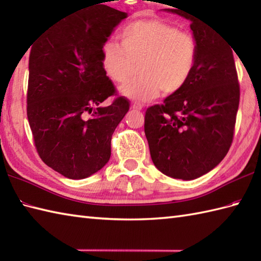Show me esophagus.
I'll return each mask as SVG.
<instances>
[{
    "mask_svg": "<svg viewBox=\"0 0 261 261\" xmlns=\"http://www.w3.org/2000/svg\"><path fill=\"white\" fill-rule=\"evenodd\" d=\"M142 108H143V105L141 103H139V102H134V103H132V109H135L137 111H141Z\"/></svg>",
    "mask_w": 261,
    "mask_h": 261,
    "instance_id": "1",
    "label": "esophagus"
}]
</instances>
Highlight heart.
<instances>
[{
    "mask_svg": "<svg viewBox=\"0 0 261 261\" xmlns=\"http://www.w3.org/2000/svg\"><path fill=\"white\" fill-rule=\"evenodd\" d=\"M121 43L105 41L102 67L115 84H123L139 65L140 76L120 88L122 95L147 102L178 93L191 80L198 56V42L191 31L159 19L139 20L120 33Z\"/></svg>",
    "mask_w": 261,
    "mask_h": 261,
    "instance_id": "heart-1",
    "label": "heart"
}]
</instances>
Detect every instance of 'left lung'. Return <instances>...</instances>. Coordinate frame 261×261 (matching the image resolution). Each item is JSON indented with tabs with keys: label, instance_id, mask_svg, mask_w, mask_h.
Instances as JSON below:
<instances>
[{
	"label": "left lung",
	"instance_id": "8db88e82",
	"mask_svg": "<svg viewBox=\"0 0 261 261\" xmlns=\"http://www.w3.org/2000/svg\"><path fill=\"white\" fill-rule=\"evenodd\" d=\"M198 42L191 80L163 104L148 108L145 134L154 166L173 178L195 179L216 167L233 140L240 86L232 48L190 13Z\"/></svg>",
	"mask_w": 261,
	"mask_h": 261
}]
</instances>
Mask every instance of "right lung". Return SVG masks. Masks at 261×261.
Returning <instances> with one entry per match:
<instances>
[{
  "instance_id": "add662e5",
  "label": "right lung",
  "mask_w": 261,
  "mask_h": 261,
  "mask_svg": "<svg viewBox=\"0 0 261 261\" xmlns=\"http://www.w3.org/2000/svg\"><path fill=\"white\" fill-rule=\"evenodd\" d=\"M125 12L99 3L53 27L31 47L27 115L37 152L70 179L95 174L111 157L115 127L130 108L105 74L101 48Z\"/></svg>"
}]
</instances>
